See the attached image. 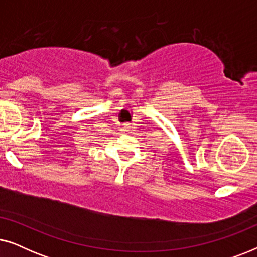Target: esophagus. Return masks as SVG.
I'll list each match as a JSON object with an SVG mask.
<instances>
[{"mask_svg": "<svg viewBox=\"0 0 257 257\" xmlns=\"http://www.w3.org/2000/svg\"><path fill=\"white\" fill-rule=\"evenodd\" d=\"M124 128H125V130H127V128H130V127H128V125H127V124H125V125H124Z\"/></svg>", "mask_w": 257, "mask_h": 257, "instance_id": "obj_1", "label": "esophagus"}]
</instances>
